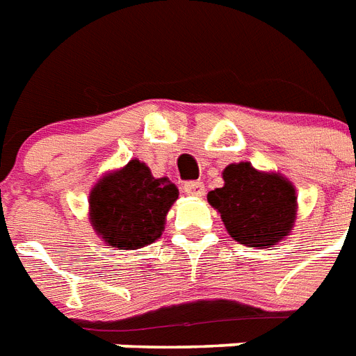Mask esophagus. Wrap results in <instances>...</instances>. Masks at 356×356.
I'll use <instances>...</instances> for the list:
<instances>
[{
  "mask_svg": "<svg viewBox=\"0 0 356 356\" xmlns=\"http://www.w3.org/2000/svg\"><path fill=\"white\" fill-rule=\"evenodd\" d=\"M184 193L189 196H204L206 189H204L202 181H187V184H184Z\"/></svg>",
  "mask_w": 356,
  "mask_h": 356,
  "instance_id": "obj_1",
  "label": "esophagus"
}]
</instances>
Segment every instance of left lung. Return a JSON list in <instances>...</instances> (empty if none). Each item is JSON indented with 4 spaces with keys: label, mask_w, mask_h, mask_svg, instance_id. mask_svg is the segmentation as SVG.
I'll return each instance as SVG.
<instances>
[{
    "label": "left lung",
    "mask_w": 356,
    "mask_h": 356,
    "mask_svg": "<svg viewBox=\"0 0 356 356\" xmlns=\"http://www.w3.org/2000/svg\"><path fill=\"white\" fill-rule=\"evenodd\" d=\"M224 186L209 191L207 202L220 213L226 232L250 248H272L291 235L298 217V195L280 172H264L250 161L229 163Z\"/></svg>",
    "instance_id": "8db88e82"
}]
</instances>
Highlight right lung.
I'll return each instance as SVG.
<instances>
[{"mask_svg": "<svg viewBox=\"0 0 356 356\" xmlns=\"http://www.w3.org/2000/svg\"><path fill=\"white\" fill-rule=\"evenodd\" d=\"M178 198L169 178H154L143 161L108 170L90 191V224L115 250H138L161 237L167 213Z\"/></svg>", "mask_w": 356, "mask_h": 356, "instance_id": "1", "label": "right lung"}]
</instances>
